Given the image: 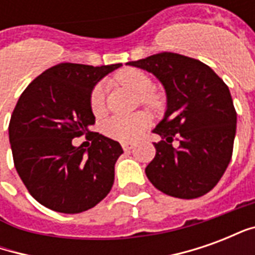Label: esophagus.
Here are the masks:
<instances>
[{
  "mask_svg": "<svg viewBox=\"0 0 255 255\" xmlns=\"http://www.w3.org/2000/svg\"><path fill=\"white\" fill-rule=\"evenodd\" d=\"M122 146H123V150H124V151H129V150H131L133 147V146L131 143H123Z\"/></svg>",
  "mask_w": 255,
  "mask_h": 255,
  "instance_id": "esophagus-1",
  "label": "esophagus"
}]
</instances>
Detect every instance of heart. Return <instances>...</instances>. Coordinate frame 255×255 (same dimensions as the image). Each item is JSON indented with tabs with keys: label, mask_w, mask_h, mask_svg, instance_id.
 Returning <instances> with one entry per match:
<instances>
[{
	"label": "heart",
	"mask_w": 255,
	"mask_h": 255,
	"mask_svg": "<svg viewBox=\"0 0 255 255\" xmlns=\"http://www.w3.org/2000/svg\"><path fill=\"white\" fill-rule=\"evenodd\" d=\"M116 78L120 83L142 95L143 104L150 108L158 106V98L150 94V91L153 90V82L146 73L135 68H126L122 72H119ZM105 86L102 83L97 84L90 95V106L93 113L97 116L105 111ZM149 116L143 112L135 113L131 116H113L104 123L102 131L106 136L112 139H116L120 142H131L149 126Z\"/></svg>",
	"instance_id": "heart-1"
}]
</instances>
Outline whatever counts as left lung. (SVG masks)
<instances>
[{
  "mask_svg": "<svg viewBox=\"0 0 255 255\" xmlns=\"http://www.w3.org/2000/svg\"><path fill=\"white\" fill-rule=\"evenodd\" d=\"M127 65L153 73L164 86L166 111L153 132L155 157L146 176L166 195L192 199L219 183L232 157L236 112L228 86L206 64L177 53H158ZM173 137L179 147L171 146Z\"/></svg>",
  "mask_w": 255,
  "mask_h": 255,
  "instance_id": "obj_1",
  "label": "left lung"
}]
</instances>
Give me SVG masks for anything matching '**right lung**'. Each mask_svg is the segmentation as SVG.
Listing matches in <instances>:
<instances>
[{"instance_id":"obj_1","label":"right lung","mask_w":255,"mask_h":255,"mask_svg":"<svg viewBox=\"0 0 255 255\" xmlns=\"http://www.w3.org/2000/svg\"><path fill=\"white\" fill-rule=\"evenodd\" d=\"M122 67L63 63L34 79L20 95L9 123L14 168L38 202L60 213L94 208L112 190L119 142L91 132L90 95L95 84ZM90 133L89 149L72 139Z\"/></svg>"}]
</instances>
